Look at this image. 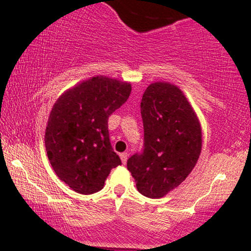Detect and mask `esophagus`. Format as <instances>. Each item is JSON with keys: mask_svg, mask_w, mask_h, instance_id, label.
<instances>
[{"mask_svg": "<svg viewBox=\"0 0 251 251\" xmlns=\"http://www.w3.org/2000/svg\"><path fill=\"white\" fill-rule=\"evenodd\" d=\"M120 158H122L123 164H126V162H127V158H128V153H127V152H124V153H120Z\"/></svg>", "mask_w": 251, "mask_h": 251, "instance_id": "34e87169", "label": "esophagus"}]
</instances>
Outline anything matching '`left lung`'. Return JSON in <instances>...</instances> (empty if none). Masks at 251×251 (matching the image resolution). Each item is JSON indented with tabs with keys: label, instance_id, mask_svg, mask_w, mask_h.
<instances>
[{
	"label": "left lung",
	"instance_id": "left-lung-1",
	"mask_svg": "<svg viewBox=\"0 0 251 251\" xmlns=\"http://www.w3.org/2000/svg\"><path fill=\"white\" fill-rule=\"evenodd\" d=\"M140 113L144 146L128 158L127 169L140 194L160 198L195 168L201 149V125L183 92L168 82L146 88Z\"/></svg>",
	"mask_w": 251,
	"mask_h": 251
}]
</instances>
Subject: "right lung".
<instances>
[{
  "label": "right lung",
  "mask_w": 251,
  "mask_h": 251,
  "mask_svg": "<svg viewBox=\"0 0 251 251\" xmlns=\"http://www.w3.org/2000/svg\"><path fill=\"white\" fill-rule=\"evenodd\" d=\"M129 94V83L94 76L62 94L51 108L45 135L48 159L77 194L100 191L122 164L109 142L108 118Z\"/></svg>",
  "instance_id": "1"
}]
</instances>
